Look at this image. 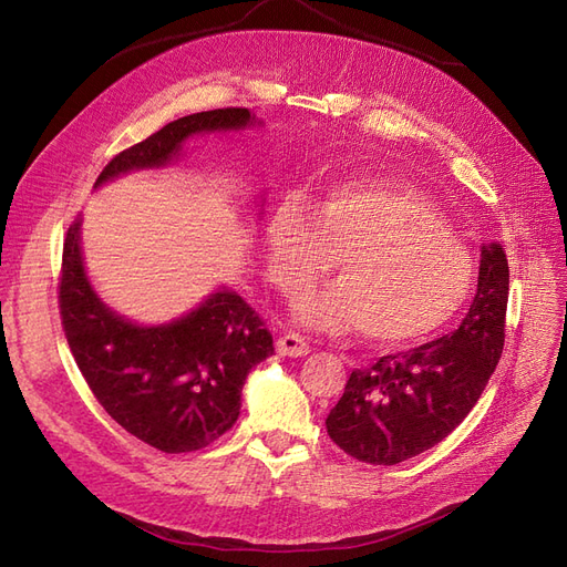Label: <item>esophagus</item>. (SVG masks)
Segmentation results:
<instances>
[{"instance_id":"obj_1","label":"esophagus","mask_w":567,"mask_h":567,"mask_svg":"<svg viewBox=\"0 0 567 567\" xmlns=\"http://www.w3.org/2000/svg\"><path fill=\"white\" fill-rule=\"evenodd\" d=\"M277 352L284 357H305L310 352V342H307L300 333H284L277 340Z\"/></svg>"}]
</instances>
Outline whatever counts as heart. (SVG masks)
<instances>
[{
	"instance_id": "heart-1",
	"label": "heart",
	"mask_w": 567,
	"mask_h": 567,
	"mask_svg": "<svg viewBox=\"0 0 567 567\" xmlns=\"http://www.w3.org/2000/svg\"><path fill=\"white\" fill-rule=\"evenodd\" d=\"M269 277L296 296L338 257L340 281L307 290L296 315L329 333L362 329L379 346L437 331L466 302L475 279L468 248L437 205L404 184L348 179L312 200H288L265 231Z\"/></svg>"
}]
</instances>
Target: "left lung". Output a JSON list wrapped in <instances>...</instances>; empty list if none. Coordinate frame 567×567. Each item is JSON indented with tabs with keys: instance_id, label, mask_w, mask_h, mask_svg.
<instances>
[{
	"instance_id": "obj_1",
	"label": "left lung",
	"mask_w": 567,
	"mask_h": 567,
	"mask_svg": "<svg viewBox=\"0 0 567 567\" xmlns=\"http://www.w3.org/2000/svg\"><path fill=\"white\" fill-rule=\"evenodd\" d=\"M508 262L483 246L477 293L461 326L414 350L354 369L326 433L357 461L394 466L435 447L468 416L504 352Z\"/></svg>"
}]
</instances>
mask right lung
<instances>
[{
	"instance_id": "add662e5",
	"label": "right lung",
	"mask_w": 567,
	"mask_h": 567,
	"mask_svg": "<svg viewBox=\"0 0 567 567\" xmlns=\"http://www.w3.org/2000/svg\"><path fill=\"white\" fill-rule=\"evenodd\" d=\"M248 109H215L167 123L101 169L104 184L130 169L165 165L186 136L241 130ZM63 333L80 373L106 414L165 454L208 447L236 423L246 375L274 352L265 319L219 290L165 326H136L96 298L80 255V221L68 227L59 277Z\"/></svg>"
}]
</instances>
